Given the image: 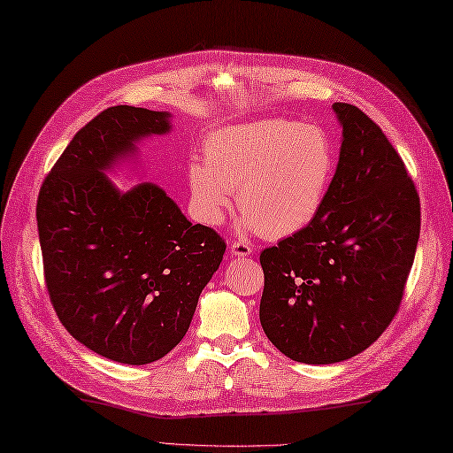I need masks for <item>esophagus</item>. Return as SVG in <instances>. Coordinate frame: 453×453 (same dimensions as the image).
I'll return each mask as SVG.
<instances>
[{"mask_svg": "<svg viewBox=\"0 0 453 453\" xmlns=\"http://www.w3.org/2000/svg\"><path fill=\"white\" fill-rule=\"evenodd\" d=\"M251 251H253V247L247 242H234L232 243V255H235V257H247V255H251Z\"/></svg>", "mask_w": 453, "mask_h": 453, "instance_id": "esophagus-1", "label": "esophagus"}]
</instances>
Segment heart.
<instances>
[{"mask_svg":"<svg viewBox=\"0 0 453 453\" xmlns=\"http://www.w3.org/2000/svg\"><path fill=\"white\" fill-rule=\"evenodd\" d=\"M206 159L190 163V192L200 218L216 226L232 206L245 226L280 239L310 227L321 214L339 153L321 127L261 119L219 128L206 138Z\"/></svg>","mask_w":453,"mask_h":453,"instance_id":"obj_1","label":"heart"}]
</instances>
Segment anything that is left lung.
Wrapping results in <instances>:
<instances>
[{
	"label": "left lung",
	"mask_w": 453,
	"mask_h": 453,
	"mask_svg": "<svg viewBox=\"0 0 453 453\" xmlns=\"http://www.w3.org/2000/svg\"><path fill=\"white\" fill-rule=\"evenodd\" d=\"M342 127L321 214L261 253L263 331L288 358L334 364L388 329L420 234V198L401 156L368 114L334 103Z\"/></svg>",
	"instance_id": "8db88e82"
}]
</instances>
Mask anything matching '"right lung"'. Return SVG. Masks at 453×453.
Here are the masks:
<instances>
[{"mask_svg":"<svg viewBox=\"0 0 453 453\" xmlns=\"http://www.w3.org/2000/svg\"><path fill=\"white\" fill-rule=\"evenodd\" d=\"M169 132V114L119 104L75 134L36 200L44 282L58 319L104 358L142 365L187 334L198 296L226 253L165 190L114 188L103 171L136 142Z\"/></svg>","mask_w":453,"mask_h":453,"instance_id":"add662e5","label":"right lung"}]
</instances>
